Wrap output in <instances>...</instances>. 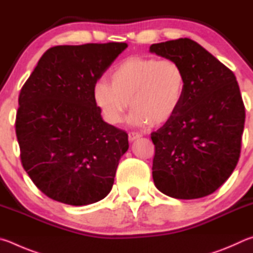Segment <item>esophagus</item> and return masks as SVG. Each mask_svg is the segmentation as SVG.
<instances>
[{
	"instance_id": "obj_1",
	"label": "esophagus",
	"mask_w": 253,
	"mask_h": 253,
	"mask_svg": "<svg viewBox=\"0 0 253 253\" xmlns=\"http://www.w3.org/2000/svg\"><path fill=\"white\" fill-rule=\"evenodd\" d=\"M141 136H142V135H141L139 132H130V133H129V141H131V142H132V141H134L136 139H140Z\"/></svg>"
}]
</instances>
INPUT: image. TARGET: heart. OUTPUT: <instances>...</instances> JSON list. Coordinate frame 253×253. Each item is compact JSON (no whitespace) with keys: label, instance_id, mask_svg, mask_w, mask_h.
Segmentation results:
<instances>
[{"label":"heart","instance_id":"1","mask_svg":"<svg viewBox=\"0 0 253 253\" xmlns=\"http://www.w3.org/2000/svg\"><path fill=\"white\" fill-rule=\"evenodd\" d=\"M110 78L111 83L101 79L93 87V100L110 124L121 123L131 105V124L158 126L169 121L182 103L185 77L174 60L130 56L114 66Z\"/></svg>","mask_w":253,"mask_h":253}]
</instances>
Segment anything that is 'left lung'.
I'll return each mask as SVG.
<instances>
[{
  "label": "left lung",
  "mask_w": 253,
  "mask_h": 253,
  "mask_svg": "<svg viewBox=\"0 0 253 253\" xmlns=\"http://www.w3.org/2000/svg\"><path fill=\"white\" fill-rule=\"evenodd\" d=\"M150 52L178 62L185 77L179 110L151 133L154 184L175 199L209 196L229 179L240 157L246 111L237 79L187 38L152 44Z\"/></svg>",
  "instance_id": "8db88e82"
}]
</instances>
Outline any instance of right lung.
Listing matches in <instances>:
<instances>
[{"instance_id":"1","label":"right lung","mask_w":253,"mask_h":253,"mask_svg":"<svg viewBox=\"0 0 253 253\" xmlns=\"http://www.w3.org/2000/svg\"><path fill=\"white\" fill-rule=\"evenodd\" d=\"M126 47L119 42L53 46L21 88L15 132L22 166L53 200L86 206L112 189L129 141L126 131L103 121L93 87Z\"/></svg>"}]
</instances>
